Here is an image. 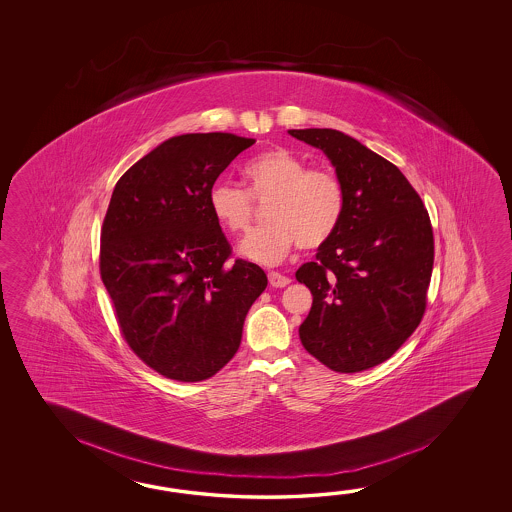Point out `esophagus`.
I'll use <instances>...</instances> for the list:
<instances>
[{"label":"esophagus","mask_w":512,"mask_h":512,"mask_svg":"<svg viewBox=\"0 0 512 512\" xmlns=\"http://www.w3.org/2000/svg\"><path fill=\"white\" fill-rule=\"evenodd\" d=\"M269 283H271L272 287H285V285L291 283V278L283 276L280 272L271 271L269 272Z\"/></svg>","instance_id":"34e87169"}]
</instances>
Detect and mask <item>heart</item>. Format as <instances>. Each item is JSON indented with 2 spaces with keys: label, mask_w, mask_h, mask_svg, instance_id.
Masks as SVG:
<instances>
[{
  "label": "heart",
  "mask_w": 512,
  "mask_h": 512,
  "mask_svg": "<svg viewBox=\"0 0 512 512\" xmlns=\"http://www.w3.org/2000/svg\"><path fill=\"white\" fill-rule=\"evenodd\" d=\"M247 190L218 181L208 190V207L221 229L247 232L257 203H267V225L241 243L245 258L276 263L294 245L311 251L335 236L346 212V188L329 166H309L287 148H272L243 166Z\"/></svg>",
  "instance_id": "heart-1"
}]
</instances>
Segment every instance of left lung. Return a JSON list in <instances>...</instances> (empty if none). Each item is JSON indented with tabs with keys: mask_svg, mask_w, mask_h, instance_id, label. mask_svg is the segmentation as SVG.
I'll list each match as a JSON object with an SVG mask.
<instances>
[{
	"mask_svg": "<svg viewBox=\"0 0 512 512\" xmlns=\"http://www.w3.org/2000/svg\"><path fill=\"white\" fill-rule=\"evenodd\" d=\"M289 133L326 153L346 188L335 236L296 271L313 294L300 340L329 370H368L423 320L434 267L430 216L403 172L353 137L327 128Z\"/></svg>",
	"mask_w": 512,
	"mask_h": 512,
	"instance_id": "1",
	"label": "left lung"
}]
</instances>
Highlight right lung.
Returning a JSON list of instances; mask_svg holds the SVG:
<instances>
[{
  "instance_id": "add662e5",
  "label": "right lung",
  "mask_w": 512,
  "mask_h": 512,
  "mask_svg": "<svg viewBox=\"0 0 512 512\" xmlns=\"http://www.w3.org/2000/svg\"><path fill=\"white\" fill-rule=\"evenodd\" d=\"M254 139L186 133L144 155L111 194L100 232V278L120 335L166 379H210L241 344L245 316L265 287L232 247L208 190Z\"/></svg>"
}]
</instances>
